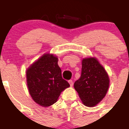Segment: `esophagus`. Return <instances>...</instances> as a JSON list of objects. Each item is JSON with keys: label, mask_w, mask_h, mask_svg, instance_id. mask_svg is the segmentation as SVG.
Listing matches in <instances>:
<instances>
[{"label": "esophagus", "mask_w": 129, "mask_h": 129, "mask_svg": "<svg viewBox=\"0 0 129 129\" xmlns=\"http://www.w3.org/2000/svg\"><path fill=\"white\" fill-rule=\"evenodd\" d=\"M68 82H69V84H70V86H73V81H72V80H70L68 81Z\"/></svg>", "instance_id": "1"}]
</instances>
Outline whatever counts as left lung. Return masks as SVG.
<instances>
[{"instance_id":"1","label":"left lung","mask_w":129,"mask_h":129,"mask_svg":"<svg viewBox=\"0 0 129 129\" xmlns=\"http://www.w3.org/2000/svg\"><path fill=\"white\" fill-rule=\"evenodd\" d=\"M109 84L108 73L96 58L82 59L81 76L74 86L84 106L93 107L99 104L106 96Z\"/></svg>"}]
</instances>
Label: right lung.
<instances>
[{
	"mask_svg": "<svg viewBox=\"0 0 129 129\" xmlns=\"http://www.w3.org/2000/svg\"><path fill=\"white\" fill-rule=\"evenodd\" d=\"M57 62L56 56L45 54L26 72L29 94L41 106L47 107L55 104L61 93L70 86L68 82L63 79Z\"/></svg>",
	"mask_w": 129,
	"mask_h": 129,
	"instance_id": "1",
	"label": "right lung"
}]
</instances>
